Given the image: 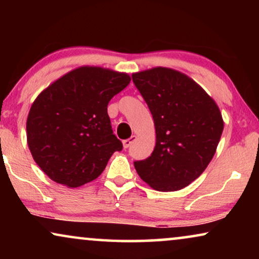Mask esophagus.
Here are the masks:
<instances>
[{
	"label": "esophagus",
	"instance_id": "1",
	"mask_svg": "<svg viewBox=\"0 0 259 259\" xmlns=\"http://www.w3.org/2000/svg\"><path fill=\"white\" fill-rule=\"evenodd\" d=\"M136 140H137V137H136V136H132L131 138H128V139L123 140V141H122L123 148H128V147L131 146V145H132Z\"/></svg>",
	"mask_w": 259,
	"mask_h": 259
}]
</instances>
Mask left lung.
<instances>
[{"instance_id": "obj_1", "label": "left lung", "mask_w": 259, "mask_h": 259, "mask_svg": "<svg viewBox=\"0 0 259 259\" xmlns=\"http://www.w3.org/2000/svg\"><path fill=\"white\" fill-rule=\"evenodd\" d=\"M132 80L153 116L155 147L134 161L152 189L171 192L186 187L205 171L221 140L224 122L217 104L185 74L157 67Z\"/></svg>"}]
</instances>
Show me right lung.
Returning <instances> with one entry per match:
<instances>
[{"label": "right lung", "mask_w": 259, "mask_h": 259, "mask_svg": "<svg viewBox=\"0 0 259 259\" xmlns=\"http://www.w3.org/2000/svg\"><path fill=\"white\" fill-rule=\"evenodd\" d=\"M131 77L101 67H80L41 92L27 119L34 160L54 182L77 187L97 179L122 143L107 106Z\"/></svg>", "instance_id": "add662e5"}]
</instances>
